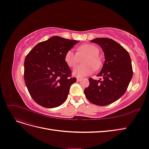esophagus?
I'll use <instances>...</instances> for the list:
<instances>
[{
  "label": "esophagus",
  "mask_w": 149,
  "mask_h": 149,
  "mask_svg": "<svg viewBox=\"0 0 149 149\" xmlns=\"http://www.w3.org/2000/svg\"><path fill=\"white\" fill-rule=\"evenodd\" d=\"M82 80L81 78H77V81H81Z\"/></svg>",
  "instance_id": "34e87169"
}]
</instances>
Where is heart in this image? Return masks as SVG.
I'll use <instances>...</instances> for the list:
<instances>
[{"label":"heart","instance_id":"b5f03b06","mask_svg":"<svg viewBox=\"0 0 149 149\" xmlns=\"http://www.w3.org/2000/svg\"><path fill=\"white\" fill-rule=\"evenodd\" d=\"M100 50L95 45L84 44L76 49V53L73 50H68L65 55V61L70 67H74L79 62L80 58L85 57L82 62L84 65H79L73 70V74L82 77L91 74L94 70H99L102 66V61L99 56Z\"/></svg>","mask_w":149,"mask_h":149}]
</instances>
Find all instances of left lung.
Wrapping results in <instances>:
<instances>
[{
    "mask_svg": "<svg viewBox=\"0 0 149 149\" xmlns=\"http://www.w3.org/2000/svg\"><path fill=\"white\" fill-rule=\"evenodd\" d=\"M91 42L100 46L105 60L97 75L102 78H89V86L84 92L91 103L105 106L119 99L126 91L132 77L131 57L123 46L111 39L96 38Z\"/></svg>",
    "mask_w": 149,
    "mask_h": 149,
    "instance_id": "obj_1",
    "label": "left lung"
}]
</instances>
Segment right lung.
I'll return each instance as SVG.
<instances>
[{
  "instance_id": "right-lung-1",
  "label": "right lung",
  "mask_w": 149,
  "mask_h": 149,
  "mask_svg": "<svg viewBox=\"0 0 149 149\" xmlns=\"http://www.w3.org/2000/svg\"><path fill=\"white\" fill-rule=\"evenodd\" d=\"M76 40L53 36L34 46L24 59V79L29 93L39 105L60 106L76 81L65 61V55Z\"/></svg>"
}]
</instances>
